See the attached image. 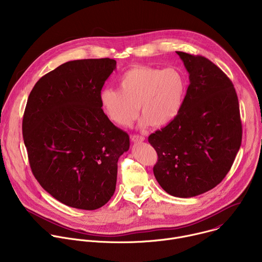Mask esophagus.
<instances>
[{
  "label": "esophagus",
  "instance_id": "34e87169",
  "mask_svg": "<svg viewBox=\"0 0 262 262\" xmlns=\"http://www.w3.org/2000/svg\"><path fill=\"white\" fill-rule=\"evenodd\" d=\"M132 141L135 142V143H140V142H143L145 140V138L143 136H139V135H133L130 137Z\"/></svg>",
  "mask_w": 262,
  "mask_h": 262
}]
</instances>
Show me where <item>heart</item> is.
<instances>
[{
  "label": "heart",
  "instance_id": "b5f03b06",
  "mask_svg": "<svg viewBox=\"0 0 262 262\" xmlns=\"http://www.w3.org/2000/svg\"><path fill=\"white\" fill-rule=\"evenodd\" d=\"M118 86L101 90L99 103L108 120L120 126L134 122L139 104L142 125H168L178 115L185 92L184 78L174 67L134 66L119 78Z\"/></svg>",
  "mask_w": 262,
  "mask_h": 262
}]
</instances>
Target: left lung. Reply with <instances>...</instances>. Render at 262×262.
Instances as JSON below:
<instances>
[{"instance_id": "obj_1", "label": "left lung", "mask_w": 262, "mask_h": 262, "mask_svg": "<svg viewBox=\"0 0 262 262\" xmlns=\"http://www.w3.org/2000/svg\"><path fill=\"white\" fill-rule=\"evenodd\" d=\"M190 85L176 118L148 138L159 160L155 176L168 194L191 198L217 185L242 144L239 104L232 82L202 56L176 52Z\"/></svg>"}]
</instances>
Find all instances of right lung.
Returning <instances> with one entry per match:
<instances>
[{
	"label": "right lung",
	"mask_w": 262,
	"mask_h": 262,
	"mask_svg": "<svg viewBox=\"0 0 262 262\" xmlns=\"http://www.w3.org/2000/svg\"><path fill=\"white\" fill-rule=\"evenodd\" d=\"M116 69L110 58L66 62L32 89L23 136L32 172L61 203L94 210L114 195L117 163L129 137L112 123L99 103L105 80Z\"/></svg>",
	"instance_id": "right-lung-1"
}]
</instances>
